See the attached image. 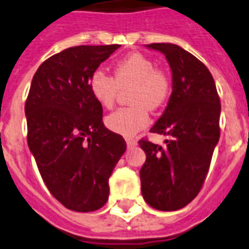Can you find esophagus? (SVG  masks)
<instances>
[{"label":"esophagus","mask_w":249,"mask_h":249,"mask_svg":"<svg viewBox=\"0 0 249 249\" xmlns=\"http://www.w3.org/2000/svg\"><path fill=\"white\" fill-rule=\"evenodd\" d=\"M126 142L128 147H135V146L137 145V141H136L135 139H132V137H127Z\"/></svg>","instance_id":"esophagus-1"}]
</instances>
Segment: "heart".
Instances as JSON below:
<instances>
[{
  "label": "heart",
  "mask_w": 249,
  "mask_h": 249,
  "mask_svg": "<svg viewBox=\"0 0 249 249\" xmlns=\"http://www.w3.org/2000/svg\"><path fill=\"white\" fill-rule=\"evenodd\" d=\"M129 107L120 108L106 118L110 131L132 136L150 123L148 109L156 110L166 103L171 92V80L150 58L133 53L114 64V76L103 69H95L89 76L93 97L103 107L112 108L120 88H128Z\"/></svg>",
  "instance_id": "heart-1"
}]
</instances>
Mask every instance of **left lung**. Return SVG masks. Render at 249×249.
Segmentation results:
<instances>
[{
    "instance_id": "1",
    "label": "left lung",
    "mask_w": 249,
    "mask_h": 249,
    "mask_svg": "<svg viewBox=\"0 0 249 249\" xmlns=\"http://www.w3.org/2000/svg\"><path fill=\"white\" fill-rule=\"evenodd\" d=\"M166 56L173 93L152 133L170 136L161 147L140 140L146 161L140 171L141 191L150 207L173 212L188 205L203 188L219 141L220 101L208 68L175 44H150Z\"/></svg>"
}]
</instances>
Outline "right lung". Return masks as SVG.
Segmentation results:
<instances>
[{
    "mask_svg": "<svg viewBox=\"0 0 249 249\" xmlns=\"http://www.w3.org/2000/svg\"><path fill=\"white\" fill-rule=\"evenodd\" d=\"M121 45H80L46 59L25 103L27 143L46 188L64 207L94 212L107 203L108 179L126 141L106 128L89 76Z\"/></svg>",
    "mask_w": 249,
    "mask_h": 249,
    "instance_id": "right-lung-1",
    "label": "right lung"
}]
</instances>
